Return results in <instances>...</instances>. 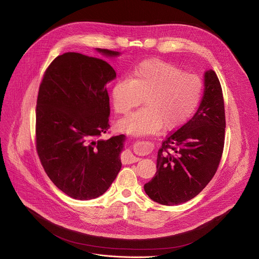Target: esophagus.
I'll use <instances>...</instances> for the list:
<instances>
[{
  "label": "esophagus",
  "instance_id": "obj_1",
  "mask_svg": "<svg viewBox=\"0 0 259 259\" xmlns=\"http://www.w3.org/2000/svg\"><path fill=\"white\" fill-rule=\"evenodd\" d=\"M139 160V158L135 157L130 151H126L123 156H122V162L124 164H132V163H135Z\"/></svg>",
  "mask_w": 259,
  "mask_h": 259
}]
</instances>
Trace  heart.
I'll return each mask as SVG.
<instances>
[{"label": "heart", "instance_id": "heart-1", "mask_svg": "<svg viewBox=\"0 0 259 259\" xmlns=\"http://www.w3.org/2000/svg\"><path fill=\"white\" fill-rule=\"evenodd\" d=\"M204 92L200 76L186 73L174 63L151 58L138 63L130 78L116 80L111 98L117 114H127L142 104L146 106L117 124L120 131L140 136L164 127L174 131L182 127L198 108Z\"/></svg>", "mask_w": 259, "mask_h": 259}]
</instances>
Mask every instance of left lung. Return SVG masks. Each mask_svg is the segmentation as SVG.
<instances>
[{
  "mask_svg": "<svg viewBox=\"0 0 259 259\" xmlns=\"http://www.w3.org/2000/svg\"><path fill=\"white\" fill-rule=\"evenodd\" d=\"M204 95L190 121L169 133L157 156L156 176L145 185L148 196L164 205L192 199L215 176L225 139L222 88L215 71L204 75Z\"/></svg>",
  "mask_w": 259,
  "mask_h": 259,
  "instance_id": "8db88e82",
  "label": "left lung"
}]
</instances>
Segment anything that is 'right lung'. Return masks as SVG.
Here are the masks:
<instances>
[{
    "mask_svg": "<svg viewBox=\"0 0 259 259\" xmlns=\"http://www.w3.org/2000/svg\"><path fill=\"white\" fill-rule=\"evenodd\" d=\"M97 51L119 56L113 51ZM115 76L102 59L65 53L46 68L39 85L36 150L46 175L74 199L99 197L121 169L125 136L100 138L110 128L105 85Z\"/></svg>",
    "mask_w": 259,
    "mask_h": 259,
    "instance_id": "obj_1",
    "label": "right lung"
}]
</instances>
